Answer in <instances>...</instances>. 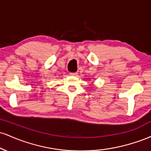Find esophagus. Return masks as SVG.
<instances>
[{
	"mask_svg": "<svg viewBox=\"0 0 151 151\" xmlns=\"http://www.w3.org/2000/svg\"><path fill=\"white\" fill-rule=\"evenodd\" d=\"M78 74L77 72H70V75L72 76H77Z\"/></svg>",
	"mask_w": 151,
	"mask_h": 151,
	"instance_id": "34e87169",
	"label": "esophagus"
}]
</instances>
